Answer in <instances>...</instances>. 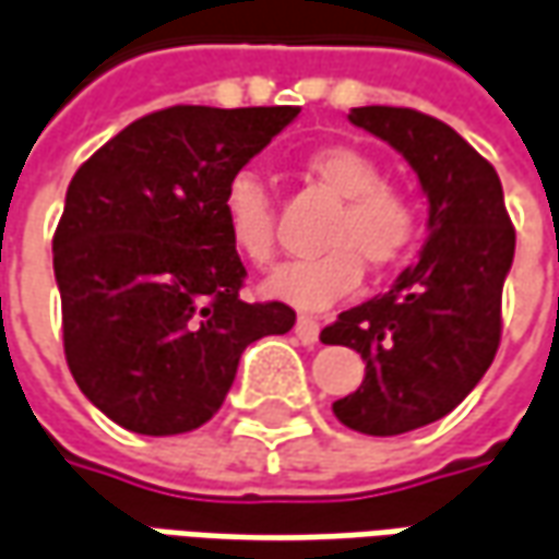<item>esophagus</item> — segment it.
<instances>
[{
  "label": "esophagus",
  "instance_id": "1",
  "mask_svg": "<svg viewBox=\"0 0 559 559\" xmlns=\"http://www.w3.org/2000/svg\"><path fill=\"white\" fill-rule=\"evenodd\" d=\"M294 330H296V336H299L306 345H314L318 343V336H321V324H318L314 318H309V314H299Z\"/></svg>",
  "mask_w": 559,
  "mask_h": 559
}]
</instances>
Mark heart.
<instances>
[{
	"mask_svg": "<svg viewBox=\"0 0 559 559\" xmlns=\"http://www.w3.org/2000/svg\"><path fill=\"white\" fill-rule=\"evenodd\" d=\"M309 174L343 199V211L324 231V253L290 260L263 281V294L296 309L333 306L360 284L370 269L397 265L419 235L416 204L385 183L379 162L355 146H324L306 158ZM223 223L229 245L248 263L275 257V201L257 170H235L223 189Z\"/></svg>",
	"mask_w": 559,
	"mask_h": 559,
	"instance_id": "b5f03b06",
	"label": "heart"
}]
</instances>
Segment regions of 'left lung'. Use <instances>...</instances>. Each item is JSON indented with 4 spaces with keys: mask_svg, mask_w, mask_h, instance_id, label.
I'll list each match as a JSON object with an SVG mask.
<instances>
[{
    "mask_svg": "<svg viewBox=\"0 0 559 559\" xmlns=\"http://www.w3.org/2000/svg\"><path fill=\"white\" fill-rule=\"evenodd\" d=\"M348 121L401 152L428 199V238L389 294L343 311L321 343L364 358L336 419L373 438L443 419L484 379L502 340L514 226L499 174L450 124L404 106H358Z\"/></svg>",
    "mask_w": 559,
    "mask_h": 559,
    "instance_id": "left-lung-1",
    "label": "left lung"
}]
</instances>
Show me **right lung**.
I'll use <instances>...</instances> for the list:
<instances>
[{
    "label": "right lung",
    "instance_id": "add662e5",
    "mask_svg": "<svg viewBox=\"0 0 559 559\" xmlns=\"http://www.w3.org/2000/svg\"><path fill=\"white\" fill-rule=\"evenodd\" d=\"M296 106H170L75 170L55 231L63 352L94 407L134 435H186L229 394L241 352L287 333L284 302H245L223 189Z\"/></svg>",
    "mask_w": 559,
    "mask_h": 559
}]
</instances>
